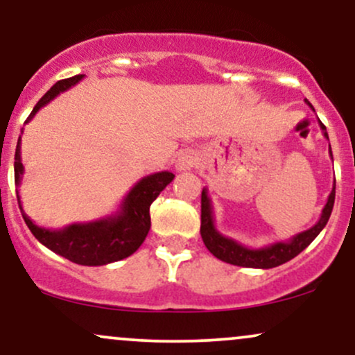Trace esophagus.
Instances as JSON below:
<instances>
[{
	"label": "esophagus",
	"mask_w": 355,
	"mask_h": 355,
	"mask_svg": "<svg viewBox=\"0 0 355 355\" xmlns=\"http://www.w3.org/2000/svg\"><path fill=\"white\" fill-rule=\"evenodd\" d=\"M197 153L193 150H183V152L178 153L177 162H175V166L180 172H187V170H191L195 165H197Z\"/></svg>",
	"instance_id": "esophagus-1"
}]
</instances>
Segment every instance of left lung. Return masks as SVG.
Masks as SVG:
<instances>
[{"label":"left lung","instance_id":"1","mask_svg":"<svg viewBox=\"0 0 355 355\" xmlns=\"http://www.w3.org/2000/svg\"><path fill=\"white\" fill-rule=\"evenodd\" d=\"M307 101V100H305ZM307 105L313 110V107L307 101ZM320 130L324 137L329 140L327 130L322 121L319 120ZM329 155L332 157L331 145H329ZM334 200H336V178H334V187L331 195H329L327 203L322 209L320 218L315 225L311 227L309 230L300 232L288 240H279V242H272L268 245L260 248H252L237 242V240L225 237L217 230L214 218V205L209 197V190H202V225L200 234L205 247L209 248L210 254H214L217 259L223 262L232 263V266L239 267H252V268H274L288 262L294 257H297L304 248H307L312 243V240L320 234L322 229L327 225L329 217H331L334 209Z\"/></svg>","mask_w":355,"mask_h":355}]
</instances>
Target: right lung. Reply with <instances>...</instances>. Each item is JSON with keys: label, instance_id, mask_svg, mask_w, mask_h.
<instances>
[{"label": "right lung", "instance_id": "obj_1", "mask_svg": "<svg viewBox=\"0 0 355 355\" xmlns=\"http://www.w3.org/2000/svg\"><path fill=\"white\" fill-rule=\"evenodd\" d=\"M85 75H76L73 78L61 80L55 83L42 96V100L35 105L33 112L30 113L28 123L43 107H46L51 100H55L60 93L67 92L75 87L78 81L83 80ZM23 133V132H21ZM24 166L21 164V135L18 138L15 152V183L16 197L21 215L26 222L28 229L35 235L40 243L50 248L51 252L58 254L78 266H107V263L118 262L126 259L140 248L141 243L150 230V205L160 191L173 180L172 172H157L138 180L130 189L128 193L120 203V209L115 214L107 217L93 220L85 223H71L63 229L51 230L38 227L36 223L24 214L21 198H19V183H21Z\"/></svg>", "mask_w": 355, "mask_h": 355}]
</instances>
